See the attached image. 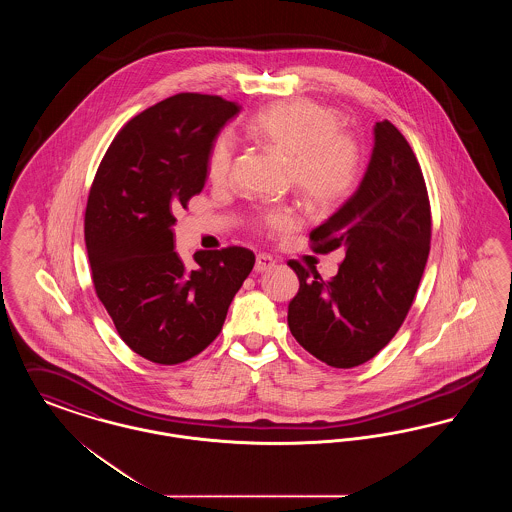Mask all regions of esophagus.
Masks as SVG:
<instances>
[{"mask_svg":"<svg viewBox=\"0 0 512 512\" xmlns=\"http://www.w3.org/2000/svg\"><path fill=\"white\" fill-rule=\"evenodd\" d=\"M274 259L267 255V253H259L255 259V272H267L270 268L274 267Z\"/></svg>","mask_w":512,"mask_h":512,"instance_id":"1","label":"esophagus"}]
</instances>
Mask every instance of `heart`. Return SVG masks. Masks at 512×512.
I'll use <instances>...</instances> for the list:
<instances>
[{
    "label": "heart",
    "mask_w": 512,
    "mask_h": 512,
    "mask_svg": "<svg viewBox=\"0 0 512 512\" xmlns=\"http://www.w3.org/2000/svg\"><path fill=\"white\" fill-rule=\"evenodd\" d=\"M247 132L290 161L295 190L318 209L343 203L361 182L363 153L359 144L340 132L334 111L313 101H290L272 105L255 115ZM234 159V140L219 134L209 147L205 174L211 184L226 182ZM295 224L288 207L265 211L257 226L268 232H282Z\"/></svg>",
    "instance_id": "1"
}]
</instances>
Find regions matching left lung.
<instances>
[{
    "instance_id": "obj_1",
    "label": "left lung",
    "mask_w": 512,
    "mask_h": 512,
    "mask_svg": "<svg viewBox=\"0 0 512 512\" xmlns=\"http://www.w3.org/2000/svg\"><path fill=\"white\" fill-rule=\"evenodd\" d=\"M432 215L424 176L405 136L374 124L365 176L340 209L311 232L313 251L345 249L332 280L297 261L299 292L288 326L303 349L334 368L370 361L401 328L430 253Z\"/></svg>"
}]
</instances>
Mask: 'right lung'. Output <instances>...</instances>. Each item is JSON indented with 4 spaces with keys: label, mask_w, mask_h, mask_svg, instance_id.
<instances>
[{
    "label": "right lung",
    "mask_w": 512,
    "mask_h": 512,
    "mask_svg": "<svg viewBox=\"0 0 512 512\" xmlns=\"http://www.w3.org/2000/svg\"><path fill=\"white\" fill-rule=\"evenodd\" d=\"M240 105L178 94L126 122L99 163L84 238L99 301L122 341L157 365L201 353L222 330L234 295L255 265L253 251H174V213L205 186V161Z\"/></svg>",
    "instance_id": "obj_1"
}]
</instances>
